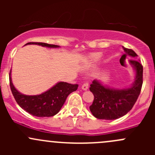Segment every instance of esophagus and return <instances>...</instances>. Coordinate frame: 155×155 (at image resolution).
<instances>
[{
	"instance_id": "1",
	"label": "esophagus",
	"mask_w": 155,
	"mask_h": 155,
	"mask_svg": "<svg viewBox=\"0 0 155 155\" xmlns=\"http://www.w3.org/2000/svg\"><path fill=\"white\" fill-rule=\"evenodd\" d=\"M87 88H88V84H87V83H85V84H83V85H82V90L86 91V90H87Z\"/></svg>"
}]
</instances>
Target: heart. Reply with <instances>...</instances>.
<instances>
[{"mask_svg": "<svg viewBox=\"0 0 155 155\" xmlns=\"http://www.w3.org/2000/svg\"><path fill=\"white\" fill-rule=\"evenodd\" d=\"M102 58V53L93 52L87 55V61L89 64H95Z\"/></svg>", "mask_w": 155, "mask_h": 155, "instance_id": "1", "label": "heart"}]
</instances>
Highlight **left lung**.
Listing matches in <instances>:
<instances>
[{
	"instance_id": "1",
	"label": "left lung",
	"mask_w": 155,
	"mask_h": 155,
	"mask_svg": "<svg viewBox=\"0 0 155 155\" xmlns=\"http://www.w3.org/2000/svg\"><path fill=\"white\" fill-rule=\"evenodd\" d=\"M126 54L137 58V54L132 49L123 47ZM134 69V82L128 87L115 88L105 85L98 79H94L91 85L90 91L94 99L90 106V111L98 119L115 120L125 115L135 104L143 85V68L135 59L129 60Z\"/></svg>"
}]
</instances>
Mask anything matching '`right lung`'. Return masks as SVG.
Returning <instances> with one entry per match:
<instances>
[{"label": "right lung", "mask_w": 155, "mask_h": 155, "mask_svg": "<svg viewBox=\"0 0 155 155\" xmlns=\"http://www.w3.org/2000/svg\"><path fill=\"white\" fill-rule=\"evenodd\" d=\"M32 44L48 48L60 47L57 45L44 43H28L25 45ZM10 85L17 104L29 114L37 117H51L56 115L63 107L68 95L78 88V85L58 82L51 88L40 94L26 95L18 91L13 85L11 78V71L10 73Z\"/></svg>", "instance_id": "right-lung-1"}]
</instances>
